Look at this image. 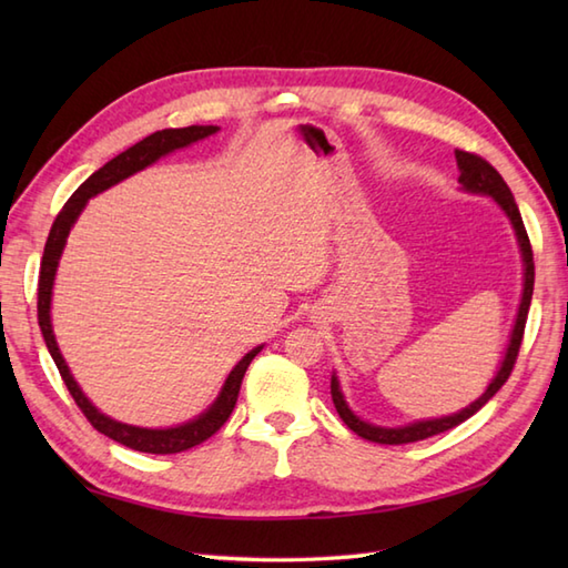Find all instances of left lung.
I'll return each instance as SVG.
<instances>
[{"label": "left lung", "instance_id": "1", "mask_svg": "<svg viewBox=\"0 0 568 568\" xmlns=\"http://www.w3.org/2000/svg\"><path fill=\"white\" fill-rule=\"evenodd\" d=\"M456 163H458V183L466 192H474V195H488L500 204V210L508 214V220L515 229V236H517V244H520L523 251V263H525V285H523V300H520V310H517V320H515V327L510 334V344H508V352H505V358L500 364V371L496 373V378L490 381V385L486 388V393L478 397L476 403H470L468 407H464L462 413L449 415V417H439V419H422V422H413V425L407 427H376V425H368V422L358 419L352 409H348L342 388H339V381L336 376H332V400L336 413L344 419V425L356 432L358 437H364L368 442H376V444H409V442H419V439H427L434 437V434L446 432V429H454L456 425H462L470 415H476L480 407H484L493 395H496L505 381L510 378L513 366L517 361V354H520V344H523V334H525V324H527V312H529V303H532V291H535V261H532V246H529V236L525 232V224H523V216L520 210H517L513 192L505 183L503 175L493 168L486 159H480L476 153H468V151H458L456 149Z\"/></svg>", "mask_w": 568, "mask_h": 568}]
</instances>
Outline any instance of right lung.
I'll list each match as a JSON object with an SVG mask.
<instances>
[{
  "mask_svg": "<svg viewBox=\"0 0 568 568\" xmlns=\"http://www.w3.org/2000/svg\"><path fill=\"white\" fill-rule=\"evenodd\" d=\"M216 131H220V126L163 129V131H155V134L134 143V146L126 149L124 153H119L116 159L104 163L100 171H94L75 192H72V197L63 204V210L58 212L55 222L51 226V234H48L45 248H43L41 273H39V327H41V334L45 339L48 352H51L55 366L60 371V378H63V383L68 385V390L72 395V400H75V405L82 409V415L90 419V425L94 429L102 432L104 437H110L119 444L129 446V449H136V452H146V454L187 452V449H192V446L207 442L214 432H220V427L229 419V415H232V409L236 405L241 381H244V373H246L248 364L263 346L251 348V352L239 361L234 371L229 373V378L224 381V388H222L220 397H216L207 413H202L197 419H190V422H185V425H178L171 429H146V427L124 425V422H116L112 417L102 415L100 409L94 407L88 397H84L75 378L70 376V368L65 366L63 356H60V348H58L55 336H53V324H51V295H53L55 268H58L60 253H63L70 229H72V224H75V220L84 210V204H88L90 197L100 195L102 190L122 183L124 178L143 171L146 165L159 161L161 155L171 153L175 149L190 146V143H195L200 139H207V136L216 134Z\"/></svg>",
  "mask_w": 568,
  "mask_h": 568,
  "instance_id": "right-lung-1",
  "label": "right lung"
}]
</instances>
